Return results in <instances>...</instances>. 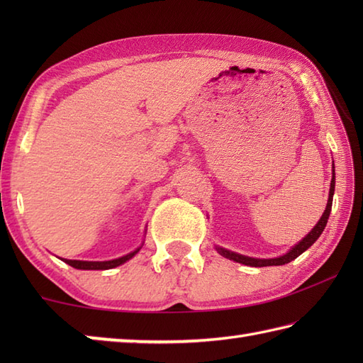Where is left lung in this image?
<instances>
[{
    "instance_id": "left-lung-1",
    "label": "left lung",
    "mask_w": 363,
    "mask_h": 363,
    "mask_svg": "<svg viewBox=\"0 0 363 363\" xmlns=\"http://www.w3.org/2000/svg\"><path fill=\"white\" fill-rule=\"evenodd\" d=\"M334 189H335V173H334V167H333V181H330L329 199H328V206H326L325 213H323V217L317 223V226H315L311 230V233L307 234L296 246H293V248L287 254H284V256L276 257V259H252V257H246V256H242V254H237V252L223 250V248H217L218 252L221 254L223 257H228L230 260L238 262V264H243V265H248V267H273V265H285V264H289V262L295 260L298 256H301V254H303L307 248H311V246L315 242H317V238L321 235L323 229L326 228V223H328V218H329L330 209H333Z\"/></svg>"
}]
</instances>
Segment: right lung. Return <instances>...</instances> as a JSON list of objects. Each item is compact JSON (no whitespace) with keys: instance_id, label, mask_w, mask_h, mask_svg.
Returning <instances> with one entry per match:
<instances>
[{"instance_id":"add662e5","label":"right lung","mask_w":363,"mask_h":363,"mask_svg":"<svg viewBox=\"0 0 363 363\" xmlns=\"http://www.w3.org/2000/svg\"><path fill=\"white\" fill-rule=\"evenodd\" d=\"M140 251V248L135 250L134 252H129L126 256H123L120 259H115V260H107V262H86V260H68L64 259L65 264L72 265L73 268H78V269H109V268H115L121 264H125L126 260H129L133 256Z\"/></svg>"}]
</instances>
